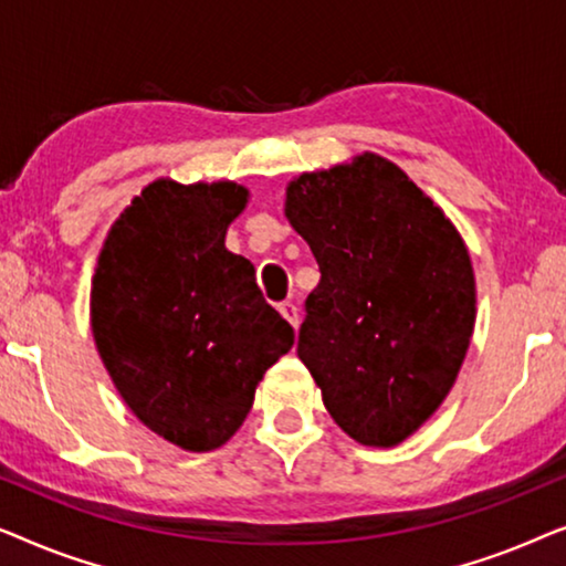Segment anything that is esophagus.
Returning <instances> with one entry per match:
<instances>
[{"label": "esophagus", "mask_w": 566, "mask_h": 566, "mask_svg": "<svg viewBox=\"0 0 566 566\" xmlns=\"http://www.w3.org/2000/svg\"><path fill=\"white\" fill-rule=\"evenodd\" d=\"M281 314L285 316V319L291 322L293 329L298 327V308H296V304H291V301H285V304H281Z\"/></svg>", "instance_id": "obj_1"}]
</instances>
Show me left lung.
I'll list each match as a JSON object with an SVG mask.
<instances>
[{
    "instance_id": "1",
    "label": "left lung",
    "mask_w": 566,
    "mask_h": 566,
    "mask_svg": "<svg viewBox=\"0 0 566 566\" xmlns=\"http://www.w3.org/2000/svg\"><path fill=\"white\" fill-rule=\"evenodd\" d=\"M285 216L322 273L298 358L347 436L399 446L443 405L467 358L476 319L467 244L405 169L370 151L291 180Z\"/></svg>"
}]
</instances>
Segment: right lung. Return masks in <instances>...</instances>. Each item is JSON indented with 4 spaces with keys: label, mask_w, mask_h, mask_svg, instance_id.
I'll return each instance as SVG.
<instances>
[{
    "label": "right lung",
    "mask_w": 566,
    "mask_h": 566,
    "mask_svg": "<svg viewBox=\"0 0 566 566\" xmlns=\"http://www.w3.org/2000/svg\"><path fill=\"white\" fill-rule=\"evenodd\" d=\"M250 190L146 185L99 250L92 335L115 389L146 428L185 451L227 443L293 327L262 298L252 262L223 247Z\"/></svg>",
    "instance_id": "add662e5"
}]
</instances>
